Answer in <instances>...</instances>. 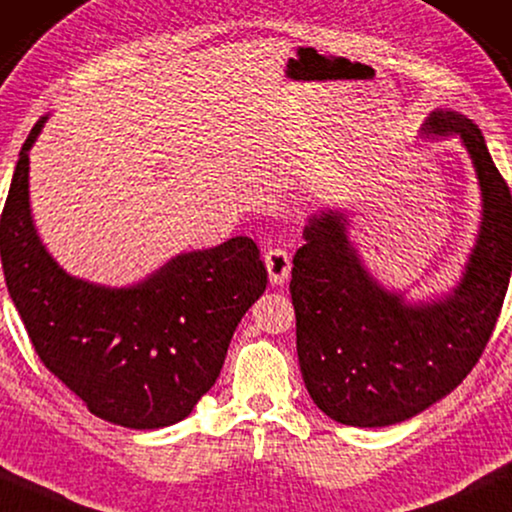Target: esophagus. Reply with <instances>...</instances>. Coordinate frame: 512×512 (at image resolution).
I'll return each mask as SVG.
<instances>
[{"instance_id": "1", "label": "esophagus", "mask_w": 512, "mask_h": 512, "mask_svg": "<svg viewBox=\"0 0 512 512\" xmlns=\"http://www.w3.org/2000/svg\"><path fill=\"white\" fill-rule=\"evenodd\" d=\"M266 271H269L271 285H282L289 278V271H292V257H289L287 250L282 248H271L269 253L264 255Z\"/></svg>"}]
</instances>
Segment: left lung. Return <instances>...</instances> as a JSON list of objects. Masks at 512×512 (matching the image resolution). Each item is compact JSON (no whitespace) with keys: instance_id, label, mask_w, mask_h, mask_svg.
I'll return each instance as SVG.
<instances>
[{"instance_id":"obj_1","label":"left lung","mask_w":512,"mask_h":512,"mask_svg":"<svg viewBox=\"0 0 512 512\" xmlns=\"http://www.w3.org/2000/svg\"><path fill=\"white\" fill-rule=\"evenodd\" d=\"M423 137H460L480 186V230L448 294L409 303L372 276L349 239L347 211L308 218L296 250V352L312 402L342 425L386 427L462 384L490 340L512 271V197L474 121L434 110Z\"/></svg>"}]
</instances>
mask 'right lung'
I'll list each match as a JSON object with an SVG mask.
<instances>
[{
	"instance_id": "add662e5",
	"label": "right lung",
	"mask_w": 512,
	"mask_h": 512,
	"mask_svg": "<svg viewBox=\"0 0 512 512\" xmlns=\"http://www.w3.org/2000/svg\"><path fill=\"white\" fill-rule=\"evenodd\" d=\"M45 121L22 144L0 218L6 287L29 340L103 421L131 430L179 423L216 384L236 326L264 294L259 250L234 236L126 287L71 276L43 246L29 207V151Z\"/></svg>"
}]
</instances>
